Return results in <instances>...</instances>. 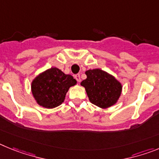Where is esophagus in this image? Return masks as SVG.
<instances>
[{
    "instance_id": "34e87169",
    "label": "esophagus",
    "mask_w": 159,
    "mask_h": 159,
    "mask_svg": "<svg viewBox=\"0 0 159 159\" xmlns=\"http://www.w3.org/2000/svg\"><path fill=\"white\" fill-rule=\"evenodd\" d=\"M75 80H77V82H80V74H76V75H75Z\"/></svg>"
}]
</instances>
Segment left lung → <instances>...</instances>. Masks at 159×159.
<instances>
[{"instance_id":"obj_1","label":"left lung","mask_w":159,"mask_h":159,"mask_svg":"<svg viewBox=\"0 0 159 159\" xmlns=\"http://www.w3.org/2000/svg\"><path fill=\"white\" fill-rule=\"evenodd\" d=\"M85 74L87 79L80 84L85 88L90 102L103 109L116 104L121 95V83L99 68L88 70Z\"/></svg>"}]
</instances>
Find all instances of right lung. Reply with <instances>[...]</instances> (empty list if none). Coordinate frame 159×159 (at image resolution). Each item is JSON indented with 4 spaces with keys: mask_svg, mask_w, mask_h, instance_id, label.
Returning a JSON list of instances; mask_svg holds the SVG:
<instances>
[{
    "mask_svg": "<svg viewBox=\"0 0 159 159\" xmlns=\"http://www.w3.org/2000/svg\"><path fill=\"white\" fill-rule=\"evenodd\" d=\"M76 83L71 75H66L57 67H51L32 80L31 89L40 106L54 108L64 102L68 89Z\"/></svg>",
    "mask_w": 159,
    "mask_h": 159,
    "instance_id": "add662e5",
    "label": "right lung"
}]
</instances>
